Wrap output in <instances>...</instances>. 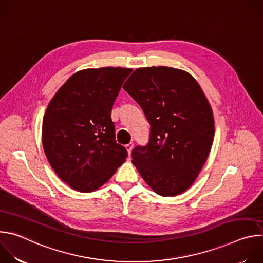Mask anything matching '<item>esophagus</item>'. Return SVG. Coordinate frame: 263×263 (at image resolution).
Returning <instances> with one entry per match:
<instances>
[{"instance_id": "34e87169", "label": "esophagus", "mask_w": 263, "mask_h": 263, "mask_svg": "<svg viewBox=\"0 0 263 263\" xmlns=\"http://www.w3.org/2000/svg\"><path fill=\"white\" fill-rule=\"evenodd\" d=\"M126 148H127L128 153H129V154H131V152H132V148H133V142H129L128 144H126Z\"/></svg>"}]
</instances>
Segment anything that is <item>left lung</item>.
I'll use <instances>...</instances> for the list:
<instances>
[{
  "label": "left lung",
  "mask_w": 263,
  "mask_h": 263,
  "mask_svg": "<svg viewBox=\"0 0 263 263\" xmlns=\"http://www.w3.org/2000/svg\"><path fill=\"white\" fill-rule=\"evenodd\" d=\"M123 88L149 124L147 143L132 149V163L156 194L184 193L207 160L214 137L203 90L189 72L167 66L137 68Z\"/></svg>",
  "instance_id": "1"
}]
</instances>
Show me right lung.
Returning a JSON list of instances; mask_svg holds the SVG:
<instances>
[{"mask_svg":"<svg viewBox=\"0 0 263 263\" xmlns=\"http://www.w3.org/2000/svg\"><path fill=\"white\" fill-rule=\"evenodd\" d=\"M131 68L78 71L51 100L43 121L47 158L71 189L93 192L125 162L128 152L116 140L111 110Z\"/></svg>","mask_w":263,"mask_h":263,"instance_id":"right-lung-1","label":"right lung"}]
</instances>
